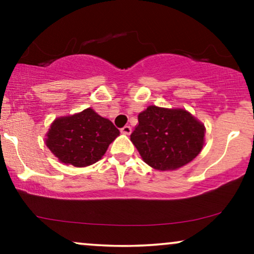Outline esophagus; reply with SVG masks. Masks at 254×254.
Listing matches in <instances>:
<instances>
[{
	"mask_svg": "<svg viewBox=\"0 0 254 254\" xmlns=\"http://www.w3.org/2000/svg\"><path fill=\"white\" fill-rule=\"evenodd\" d=\"M121 132L124 133V135H130V133H131V127H129V125H125V127H123L121 129Z\"/></svg>",
	"mask_w": 254,
	"mask_h": 254,
	"instance_id": "34e87169",
	"label": "esophagus"
}]
</instances>
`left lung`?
Instances as JSON below:
<instances>
[{
	"label": "left lung",
	"mask_w": 254,
	"mask_h": 254,
	"mask_svg": "<svg viewBox=\"0 0 254 254\" xmlns=\"http://www.w3.org/2000/svg\"><path fill=\"white\" fill-rule=\"evenodd\" d=\"M204 133V125L186 110L151 105L138 115L130 139L145 164L159 171H174L200 153Z\"/></svg>",
	"instance_id": "1"
}]
</instances>
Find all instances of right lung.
Here are the masks:
<instances>
[{
    "label": "right lung",
    "instance_id": "obj_1",
    "mask_svg": "<svg viewBox=\"0 0 254 254\" xmlns=\"http://www.w3.org/2000/svg\"><path fill=\"white\" fill-rule=\"evenodd\" d=\"M119 136V130L94 110L86 109L72 116L55 119L45 143L65 165L86 167L103 157L109 145Z\"/></svg>",
    "mask_w": 254,
    "mask_h": 254
}]
</instances>
